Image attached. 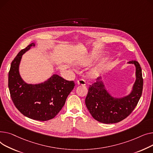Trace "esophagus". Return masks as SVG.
Returning a JSON list of instances; mask_svg holds the SVG:
<instances>
[{"mask_svg":"<svg viewBox=\"0 0 153 153\" xmlns=\"http://www.w3.org/2000/svg\"><path fill=\"white\" fill-rule=\"evenodd\" d=\"M77 85H82V86H85L86 85V82L85 81L84 79H78L77 81Z\"/></svg>","mask_w":153,"mask_h":153,"instance_id":"esophagus-1","label":"esophagus"}]
</instances>
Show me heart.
Returning <instances> with one entry per match:
<instances>
[{"label": "heart", "mask_w": 153, "mask_h": 153, "mask_svg": "<svg viewBox=\"0 0 153 153\" xmlns=\"http://www.w3.org/2000/svg\"><path fill=\"white\" fill-rule=\"evenodd\" d=\"M93 60V57L86 58L85 59H84L79 64V65L80 66H82V67L88 66V65L91 64ZM103 68H104V65L102 64L96 65V66L93 67V68H91L90 69V70H89V75L91 78H97L101 75V74L102 72Z\"/></svg>", "instance_id": "1"}]
</instances>
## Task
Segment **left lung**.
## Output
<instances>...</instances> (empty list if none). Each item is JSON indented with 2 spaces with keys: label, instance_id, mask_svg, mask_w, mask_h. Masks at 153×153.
I'll list each match as a JSON object with an SVG mask.
<instances>
[{
  "label": "left lung",
  "instance_id": "obj_1",
  "mask_svg": "<svg viewBox=\"0 0 153 153\" xmlns=\"http://www.w3.org/2000/svg\"><path fill=\"white\" fill-rule=\"evenodd\" d=\"M127 64L135 67V81L130 93L114 97L107 90L102 77L88 89L85 104L89 113L97 121L104 123H117L125 119L135 108L142 94L143 79L139 63L131 60Z\"/></svg>",
  "mask_w": 153,
  "mask_h": 153
}]
</instances>
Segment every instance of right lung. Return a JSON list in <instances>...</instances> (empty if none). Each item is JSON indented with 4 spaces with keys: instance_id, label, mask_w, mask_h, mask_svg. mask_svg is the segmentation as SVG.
I'll use <instances>...</instances> for the list:
<instances>
[{
    "instance_id": "add662e5",
    "label": "right lung",
    "mask_w": 153,
    "mask_h": 153,
    "mask_svg": "<svg viewBox=\"0 0 153 153\" xmlns=\"http://www.w3.org/2000/svg\"><path fill=\"white\" fill-rule=\"evenodd\" d=\"M35 45V42L28 45L12 61L8 73V88L14 105L23 115L33 120L46 121L62 109L75 83L57 74L41 83L25 82L20 74V62L24 53Z\"/></svg>"
}]
</instances>
